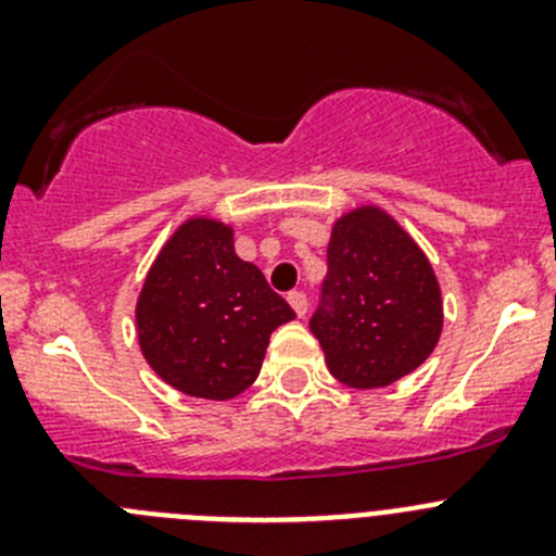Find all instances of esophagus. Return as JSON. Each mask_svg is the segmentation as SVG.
Segmentation results:
<instances>
[{
	"label": "esophagus",
	"mask_w": 556,
	"mask_h": 556,
	"mask_svg": "<svg viewBox=\"0 0 556 556\" xmlns=\"http://www.w3.org/2000/svg\"><path fill=\"white\" fill-rule=\"evenodd\" d=\"M287 301H289V306L294 308V314H298V317H303V314L308 312V298L303 292H298V289L287 294Z\"/></svg>",
	"instance_id": "obj_1"
}]
</instances>
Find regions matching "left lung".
I'll list each match as a JSON object with an SVG mask.
<instances>
[{"instance_id":"8db88e82","label":"left lung","mask_w":556,"mask_h":556,"mask_svg":"<svg viewBox=\"0 0 556 556\" xmlns=\"http://www.w3.org/2000/svg\"><path fill=\"white\" fill-rule=\"evenodd\" d=\"M328 273L308 328L333 378L356 390L387 387L424 365L443 328L431 264L376 208L333 225Z\"/></svg>"}]
</instances>
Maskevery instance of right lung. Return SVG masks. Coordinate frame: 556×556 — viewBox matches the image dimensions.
Wrapping results in <instances>:
<instances>
[{
    "label": "right lung",
    "instance_id": "1",
    "mask_svg": "<svg viewBox=\"0 0 556 556\" xmlns=\"http://www.w3.org/2000/svg\"><path fill=\"white\" fill-rule=\"evenodd\" d=\"M294 317L255 264L233 250L214 219H191L172 236L141 289V353L166 384L228 401L262 370L269 333Z\"/></svg>",
    "mask_w": 556,
    "mask_h": 556
}]
</instances>
